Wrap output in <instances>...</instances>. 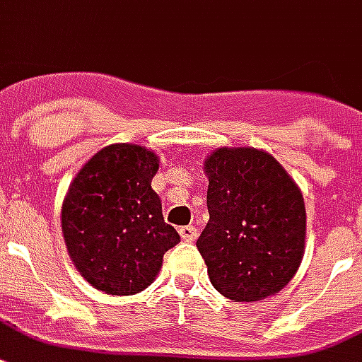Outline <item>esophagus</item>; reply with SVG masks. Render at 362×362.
<instances>
[{
    "label": "esophagus",
    "instance_id": "esophagus-1",
    "mask_svg": "<svg viewBox=\"0 0 362 362\" xmlns=\"http://www.w3.org/2000/svg\"><path fill=\"white\" fill-rule=\"evenodd\" d=\"M178 232H180V238L184 240V242H194L195 238H197V228L192 226V224H188V226H182Z\"/></svg>",
    "mask_w": 362,
    "mask_h": 362
}]
</instances>
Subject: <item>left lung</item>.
<instances>
[{
	"instance_id": "obj_1",
	"label": "left lung",
	"mask_w": 362,
	"mask_h": 362,
	"mask_svg": "<svg viewBox=\"0 0 362 362\" xmlns=\"http://www.w3.org/2000/svg\"><path fill=\"white\" fill-rule=\"evenodd\" d=\"M209 222L197 240L211 284L232 301L276 296L303 261L301 189L269 151L216 147L203 163Z\"/></svg>"
}]
</instances>
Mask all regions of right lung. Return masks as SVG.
<instances>
[{"mask_svg": "<svg viewBox=\"0 0 362 362\" xmlns=\"http://www.w3.org/2000/svg\"><path fill=\"white\" fill-rule=\"evenodd\" d=\"M157 170L155 151L111 144L86 160L63 199L61 228L72 264L107 296L146 290L163 255L180 242L151 188Z\"/></svg>", "mask_w": 362, "mask_h": 362, "instance_id": "add662e5", "label": "right lung"}]
</instances>
